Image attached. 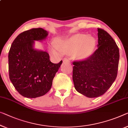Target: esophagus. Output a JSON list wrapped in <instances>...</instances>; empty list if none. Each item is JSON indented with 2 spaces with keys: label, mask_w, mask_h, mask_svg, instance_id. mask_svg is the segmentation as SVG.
Wrapping results in <instances>:
<instances>
[{
  "label": "esophagus",
  "mask_w": 128,
  "mask_h": 128,
  "mask_svg": "<svg viewBox=\"0 0 128 128\" xmlns=\"http://www.w3.org/2000/svg\"><path fill=\"white\" fill-rule=\"evenodd\" d=\"M70 62V61L68 60V59H66V58H64V59H63V62L64 63V62Z\"/></svg>",
  "instance_id": "esophagus-1"
}]
</instances>
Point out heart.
<instances>
[{
	"label": "heart",
	"instance_id": "obj_1",
	"mask_svg": "<svg viewBox=\"0 0 128 128\" xmlns=\"http://www.w3.org/2000/svg\"><path fill=\"white\" fill-rule=\"evenodd\" d=\"M96 45V40L91 36L78 34L66 39H59L52 46L50 51L54 54L62 53H70L75 52V56L86 58L91 55Z\"/></svg>",
	"mask_w": 128,
	"mask_h": 128
}]
</instances>
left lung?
<instances>
[{
	"mask_svg": "<svg viewBox=\"0 0 128 128\" xmlns=\"http://www.w3.org/2000/svg\"><path fill=\"white\" fill-rule=\"evenodd\" d=\"M98 49L88 58L73 62L76 90L88 98L104 94L117 76L119 49L108 32L98 28Z\"/></svg>",
	"mask_w": 128,
	"mask_h": 128,
	"instance_id": "left-lung-1",
	"label": "left lung"
}]
</instances>
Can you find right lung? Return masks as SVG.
<instances>
[{"instance_id":"right-lung-1","label":"right lung","mask_w":128,"mask_h":128,"mask_svg":"<svg viewBox=\"0 0 128 128\" xmlns=\"http://www.w3.org/2000/svg\"><path fill=\"white\" fill-rule=\"evenodd\" d=\"M48 35L42 28L24 32L16 37L8 53L10 79L20 94L35 98L48 92L62 61L52 63L46 52L34 48V41H41Z\"/></svg>"}]
</instances>
